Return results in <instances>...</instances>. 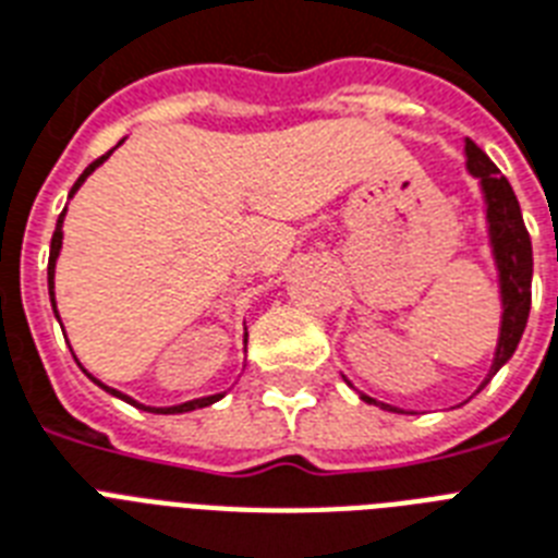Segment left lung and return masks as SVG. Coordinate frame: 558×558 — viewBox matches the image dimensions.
<instances>
[{"mask_svg":"<svg viewBox=\"0 0 558 558\" xmlns=\"http://www.w3.org/2000/svg\"><path fill=\"white\" fill-rule=\"evenodd\" d=\"M463 156H466L469 177L477 179L481 196H484L486 234H489V248H493L495 269H498V292H501L498 344H495L493 367H489L486 379L475 390V393H481L495 373L510 362L515 348H519L521 336H524V327H527L530 287H533V245H530V234L524 228V217H521V205L507 177H501V170L495 168L493 159L472 138H466ZM359 397L371 402V405L402 414V408L385 405V402L367 397V393H359Z\"/></svg>","mask_w":558,"mask_h":558,"instance_id":"8db88e82","label":"left lung"}]
</instances>
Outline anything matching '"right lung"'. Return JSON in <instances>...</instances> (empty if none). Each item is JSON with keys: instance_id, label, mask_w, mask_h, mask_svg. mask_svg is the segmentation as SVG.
<instances>
[{"instance_id": "right-lung-1", "label": "right lung", "mask_w": 558, "mask_h": 558, "mask_svg": "<svg viewBox=\"0 0 558 558\" xmlns=\"http://www.w3.org/2000/svg\"><path fill=\"white\" fill-rule=\"evenodd\" d=\"M121 142H124V138H121ZM121 142H118V144H121ZM118 144H116V147H118ZM116 147H112V150H116ZM112 150H109L107 156H100L98 161H92L89 168L83 170V173H81V179H77V182H74V185H72V193H69V199H72L74 193L81 191V185H83V182H86V179H89L92 173H95V170H98L100 165H104V161H107L109 156H112ZM63 219H65V208H63V214H60V217H57L54 236H51V252H48V295H51V310H54L57 322H60V313H57V301H54V266H57V257H60V248H63ZM86 376H89V379L95 381V385H100V388L107 390V393H112V397L124 399V402H130V405L142 408V411H150V414H187V411H196V408L214 405V402H219V399H222V393H210V397L191 399V402H182V405L156 408V405H144V402H135L133 397H126V393H121V390L109 388V385H104V381H98V379H95V376H92V373H86Z\"/></svg>"}]
</instances>
